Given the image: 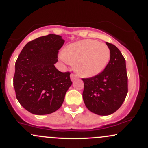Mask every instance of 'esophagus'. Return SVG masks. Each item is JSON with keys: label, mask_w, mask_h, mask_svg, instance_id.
<instances>
[{"label": "esophagus", "mask_w": 148, "mask_h": 148, "mask_svg": "<svg viewBox=\"0 0 148 148\" xmlns=\"http://www.w3.org/2000/svg\"><path fill=\"white\" fill-rule=\"evenodd\" d=\"M70 78H71V80H72V81H74V80H76V79H77V76L75 75L74 74H71Z\"/></svg>", "instance_id": "34e87169"}]
</instances>
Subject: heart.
I'll use <instances>...</instances> for the list:
<instances>
[{
    "mask_svg": "<svg viewBox=\"0 0 148 148\" xmlns=\"http://www.w3.org/2000/svg\"><path fill=\"white\" fill-rule=\"evenodd\" d=\"M111 51L108 46L90 39L74 42L64 47L60 58L75 64L76 69L84 77L97 76L109 61Z\"/></svg>",
    "mask_w": 148,
    "mask_h": 148,
    "instance_id": "b5f03b06",
    "label": "heart"
}]
</instances>
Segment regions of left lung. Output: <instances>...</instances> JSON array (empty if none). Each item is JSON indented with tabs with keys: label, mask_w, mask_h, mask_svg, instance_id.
Listing matches in <instances>:
<instances>
[{
	"label": "left lung",
	"mask_w": 148,
	"mask_h": 148,
	"mask_svg": "<svg viewBox=\"0 0 148 148\" xmlns=\"http://www.w3.org/2000/svg\"><path fill=\"white\" fill-rule=\"evenodd\" d=\"M106 44L111 51L109 62L100 74L82 79L85 105L89 111L99 115H108L116 111L128 92L125 58L115 45Z\"/></svg>",
	"instance_id": "1"
}]
</instances>
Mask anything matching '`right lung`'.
Segmentation results:
<instances>
[{
	"label": "right lung",
	"mask_w": 148,
	"mask_h": 148,
	"mask_svg": "<svg viewBox=\"0 0 148 148\" xmlns=\"http://www.w3.org/2000/svg\"><path fill=\"white\" fill-rule=\"evenodd\" d=\"M64 42L54 34L40 37L25 45L16 61L13 85L16 99L33 114L57 111L72 84L70 72H61L54 66Z\"/></svg>",
	"instance_id": "add662e5"
}]
</instances>
